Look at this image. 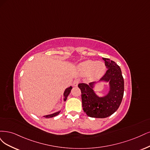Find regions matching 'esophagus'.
I'll return each instance as SVG.
<instances>
[{
	"instance_id": "esophagus-1",
	"label": "esophagus",
	"mask_w": 150,
	"mask_h": 150,
	"mask_svg": "<svg viewBox=\"0 0 150 150\" xmlns=\"http://www.w3.org/2000/svg\"><path fill=\"white\" fill-rule=\"evenodd\" d=\"M79 83V80H75L73 82V86H78Z\"/></svg>"
}]
</instances>
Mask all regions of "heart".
Masks as SVG:
<instances>
[{"mask_svg": "<svg viewBox=\"0 0 150 150\" xmlns=\"http://www.w3.org/2000/svg\"><path fill=\"white\" fill-rule=\"evenodd\" d=\"M77 69L81 75H89L91 80L100 79L104 75L106 70L105 64L103 62H95L88 60L81 62L77 66Z\"/></svg>", "mask_w": 150, "mask_h": 150, "instance_id": "heart-1", "label": "heart"}]
</instances>
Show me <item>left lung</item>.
Returning a JSON list of instances; mask_svg holds the SVG:
<instances>
[{
    "label": "left lung",
    "instance_id": "1",
    "mask_svg": "<svg viewBox=\"0 0 150 150\" xmlns=\"http://www.w3.org/2000/svg\"><path fill=\"white\" fill-rule=\"evenodd\" d=\"M108 69L105 75L98 82L88 85L79 83L81 92L82 107L88 117L104 118L110 117L118 110L124 93V80L120 67L112 60L103 58ZM100 83H109L108 93L99 97L94 91L96 85Z\"/></svg>",
    "mask_w": 150,
    "mask_h": 150
}]
</instances>
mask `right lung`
<instances>
[{
  "label": "right lung",
  "instance_id": "right-lung-1",
  "mask_svg": "<svg viewBox=\"0 0 150 150\" xmlns=\"http://www.w3.org/2000/svg\"><path fill=\"white\" fill-rule=\"evenodd\" d=\"M71 89H72V86H70V87L67 88L65 89V90L64 91V101H65L67 100V97H68L69 95L70 94V91H71ZM60 112H61V110L59 111V112H55V113H52V114H50V115H45V116H43V117H45V118H52V117H55V116H57V115H59V114L60 113Z\"/></svg>",
  "mask_w": 150,
  "mask_h": 150
}]
</instances>
